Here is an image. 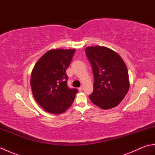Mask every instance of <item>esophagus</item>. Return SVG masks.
I'll return each mask as SVG.
<instances>
[{"label":"esophagus","mask_w":155,"mask_h":155,"mask_svg":"<svg viewBox=\"0 0 155 155\" xmlns=\"http://www.w3.org/2000/svg\"><path fill=\"white\" fill-rule=\"evenodd\" d=\"M78 91H83V87H79V88H78Z\"/></svg>","instance_id":"obj_1"}]
</instances>
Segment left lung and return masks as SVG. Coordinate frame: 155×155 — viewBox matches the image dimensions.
<instances>
[{
	"label": "left lung",
	"mask_w": 155,
	"mask_h": 155,
	"mask_svg": "<svg viewBox=\"0 0 155 155\" xmlns=\"http://www.w3.org/2000/svg\"><path fill=\"white\" fill-rule=\"evenodd\" d=\"M94 74L93 92L89 98L102 109L117 107L129 89L128 72L123 58L117 52L105 47L85 48Z\"/></svg>",
	"instance_id": "left-lung-1"
}]
</instances>
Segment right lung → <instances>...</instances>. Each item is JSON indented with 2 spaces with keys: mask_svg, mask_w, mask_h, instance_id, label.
<instances>
[{
  "mask_svg": "<svg viewBox=\"0 0 155 155\" xmlns=\"http://www.w3.org/2000/svg\"><path fill=\"white\" fill-rule=\"evenodd\" d=\"M75 49H51L38 59L32 69L31 86L38 104L49 113L60 114L71 106L77 89L67 86L66 70Z\"/></svg>",
  "mask_w": 155,
  "mask_h": 155,
  "instance_id": "add662e5",
  "label": "right lung"
}]
</instances>
